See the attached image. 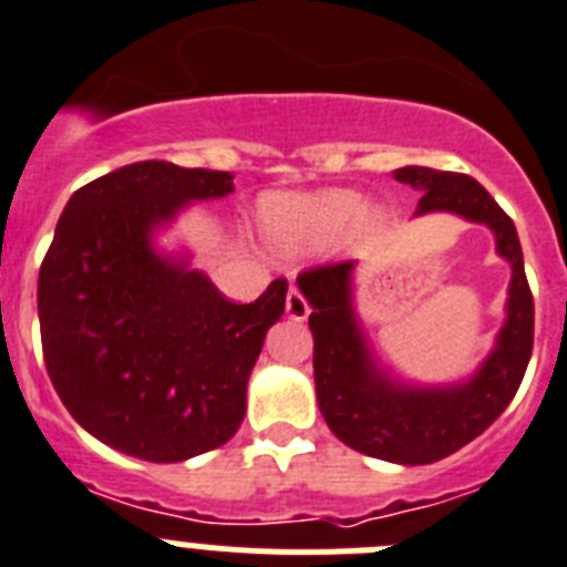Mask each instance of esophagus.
<instances>
[{
	"mask_svg": "<svg viewBox=\"0 0 567 567\" xmlns=\"http://www.w3.org/2000/svg\"><path fill=\"white\" fill-rule=\"evenodd\" d=\"M287 315L292 320H303L309 315V303H307V298L300 295L298 287H289V292H287Z\"/></svg>",
	"mask_w": 567,
	"mask_h": 567,
	"instance_id": "esophagus-1",
	"label": "esophagus"
}]
</instances>
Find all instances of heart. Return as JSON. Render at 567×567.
Masks as SVG:
<instances>
[{
    "instance_id": "heart-1",
    "label": "heart",
    "mask_w": 567,
    "mask_h": 567,
    "mask_svg": "<svg viewBox=\"0 0 567 567\" xmlns=\"http://www.w3.org/2000/svg\"><path fill=\"white\" fill-rule=\"evenodd\" d=\"M260 233L280 252H307L343 238L354 224L372 227L378 215L365 213V202L352 189L320 193H275L258 204Z\"/></svg>"
}]
</instances>
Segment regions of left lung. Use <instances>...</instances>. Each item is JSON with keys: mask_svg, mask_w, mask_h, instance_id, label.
I'll return each mask as SVG.
<instances>
[{"mask_svg": "<svg viewBox=\"0 0 567 567\" xmlns=\"http://www.w3.org/2000/svg\"><path fill=\"white\" fill-rule=\"evenodd\" d=\"M394 178L423 193L417 213H454L485 224L511 264L505 323L477 372L454 385H409L380 369L354 315V260L298 275L315 338V389L320 414L340 443L369 457L425 465L449 457L488 429L514 400L534 349V298L514 221L471 175L400 167Z\"/></svg>", "mask_w": 567, "mask_h": 567, "instance_id": "left-lung-1", "label": "left lung"}]
</instances>
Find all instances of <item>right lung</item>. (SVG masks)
Segmentation results:
<instances>
[{
	"instance_id": "add662e5",
	"label": "right lung",
	"mask_w": 567,
	"mask_h": 567,
	"mask_svg": "<svg viewBox=\"0 0 567 567\" xmlns=\"http://www.w3.org/2000/svg\"><path fill=\"white\" fill-rule=\"evenodd\" d=\"M233 173L135 162L70 195L39 269L44 365L64 409L104 445L182 463L227 443L247 383L287 307L278 278L233 303L187 258L153 247L193 202L233 193Z\"/></svg>"
}]
</instances>
